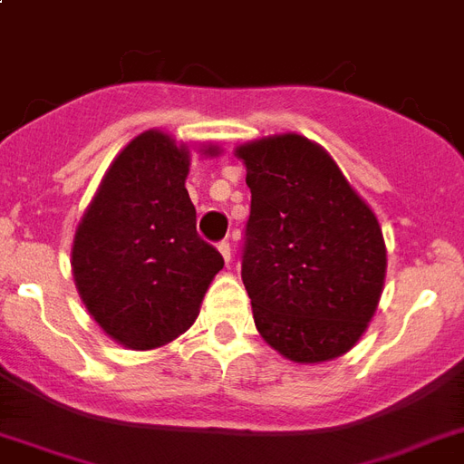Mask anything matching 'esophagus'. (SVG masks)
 <instances>
[{
  "label": "esophagus",
  "mask_w": 464,
  "mask_h": 464,
  "mask_svg": "<svg viewBox=\"0 0 464 464\" xmlns=\"http://www.w3.org/2000/svg\"><path fill=\"white\" fill-rule=\"evenodd\" d=\"M218 253L224 255L226 265H231V243H228V240H221V243H218Z\"/></svg>",
  "instance_id": "1"
}]
</instances>
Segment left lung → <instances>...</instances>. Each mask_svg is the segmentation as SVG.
Here are the masks:
<instances>
[{
    "label": "left lung",
    "mask_w": 464,
    "mask_h": 464,
    "mask_svg": "<svg viewBox=\"0 0 464 464\" xmlns=\"http://www.w3.org/2000/svg\"><path fill=\"white\" fill-rule=\"evenodd\" d=\"M236 156L253 195L240 276L255 327L289 361L337 359L381 301V224L334 159L301 134L247 141Z\"/></svg>",
    "instance_id": "1"
}]
</instances>
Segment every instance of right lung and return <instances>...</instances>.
<instances>
[{"mask_svg": "<svg viewBox=\"0 0 464 464\" xmlns=\"http://www.w3.org/2000/svg\"><path fill=\"white\" fill-rule=\"evenodd\" d=\"M217 156V147L199 149ZM189 149L149 130L105 170L72 246L74 284L108 337L147 352L188 330L224 257L197 236Z\"/></svg>", "mask_w": 464, "mask_h": 464, "instance_id": "1", "label": "right lung"}]
</instances>
